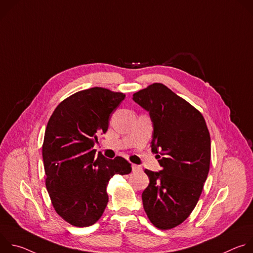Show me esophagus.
<instances>
[{
    "mask_svg": "<svg viewBox=\"0 0 253 253\" xmlns=\"http://www.w3.org/2000/svg\"><path fill=\"white\" fill-rule=\"evenodd\" d=\"M132 171L133 172H140V171H142V167L139 166V165H136V164H132Z\"/></svg>",
    "mask_w": 253,
    "mask_h": 253,
    "instance_id": "34e87169",
    "label": "esophagus"
}]
</instances>
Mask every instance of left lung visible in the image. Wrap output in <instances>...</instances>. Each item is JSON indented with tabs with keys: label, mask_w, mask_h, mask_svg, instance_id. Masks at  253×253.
I'll list each match as a JSON object with an SVG mask.
<instances>
[{
	"label": "left lung",
	"mask_w": 253,
	"mask_h": 253,
	"mask_svg": "<svg viewBox=\"0 0 253 253\" xmlns=\"http://www.w3.org/2000/svg\"><path fill=\"white\" fill-rule=\"evenodd\" d=\"M133 100L149 112L151 150L162 167L145 169L143 207L154 226L171 229L188 217L201 195L210 166L209 131L196 108L161 83L134 93Z\"/></svg>",
	"instance_id": "8db88e82"
}]
</instances>
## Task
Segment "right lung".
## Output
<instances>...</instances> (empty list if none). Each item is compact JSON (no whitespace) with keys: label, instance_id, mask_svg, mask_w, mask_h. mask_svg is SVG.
I'll list each match as a JSON object with an SVG mask.
<instances>
[{"label":"right lung","instance_id":"obj_1","mask_svg":"<svg viewBox=\"0 0 253 253\" xmlns=\"http://www.w3.org/2000/svg\"><path fill=\"white\" fill-rule=\"evenodd\" d=\"M125 94L101 87L79 91L62 101L46 127L42 147L46 187L61 217L77 227L93 225L107 203V184L132 170L123 157L96 155L97 133H106L111 113Z\"/></svg>","mask_w":253,"mask_h":253}]
</instances>
